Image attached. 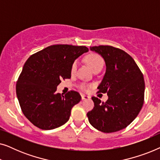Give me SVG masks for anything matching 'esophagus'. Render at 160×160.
Instances as JSON below:
<instances>
[{"label":"esophagus","instance_id":"1","mask_svg":"<svg viewBox=\"0 0 160 160\" xmlns=\"http://www.w3.org/2000/svg\"><path fill=\"white\" fill-rule=\"evenodd\" d=\"M82 100H88L89 99V97L87 95H82Z\"/></svg>","mask_w":160,"mask_h":160}]
</instances>
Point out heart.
Returning <instances> with one entry per match:
<instances>
[{
  "label": "heart",
  "instance_id": "obj_1",
  "mask_svg": "<svg viewBox=\"0 0 160 160\" xmlns=\"http://www.w3.org/2000/svg\"><path fill=\"white\" fill-rule=\"evenodd\" d=\"M85 60H86L87 64L92 68V69L94 71H97L98 70L100 71V70L102 68V67H103V59H102L101 56L98 54L91 53L87 54V55L85 57ZM77 60L73 61L71 67V73H75L76 69H77ZM78 87H79V89H82V91H87V89H88V86H87V84H84V83H82V84L78 85Z\"/></svg>",
  "mask_w": 160,
  "mask_h": 160
}]
</instances>
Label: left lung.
<instances>
[{"label":"left lung","instance_id":"left-lung-1","mask_svg":"<svg viewBox=\"0 0 160 160\" xmlns=\"http://www.w3.org/2000/svg\"><path fill=\"white\" fill-rule=\"evenodd\" d=\"M103 58L106 71L98 92L107 93L106 102L92 97L95 107L87 113L89 123L102 132H114L125 128L141 110L145 82L141 70L132 57L111 46L90 47Z\"/></svg>","mask_w":160,"mask_h":160}]
</instances>
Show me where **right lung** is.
Here are the masks:
<instances>
[{
    "mask_svg": "<svg viewBox=\"0 0 160 160\" xmlns=\"http://www.w3.org/2000/svg\"><path fill=\"white\" fill-rule=\"evenodd\" d=\"M89 49L84 46L56 44L32 54L16 84L22 111L37 128L52 130L68 121L71 109L81 100L77 92L56 94L62 79L71 78V67Z\"/></svg>",
    "mask_w": 160,
    "mask_h": 160,
    "instance_id": "right-lung-1",
    "label": "right lung"
}]
</instances>
